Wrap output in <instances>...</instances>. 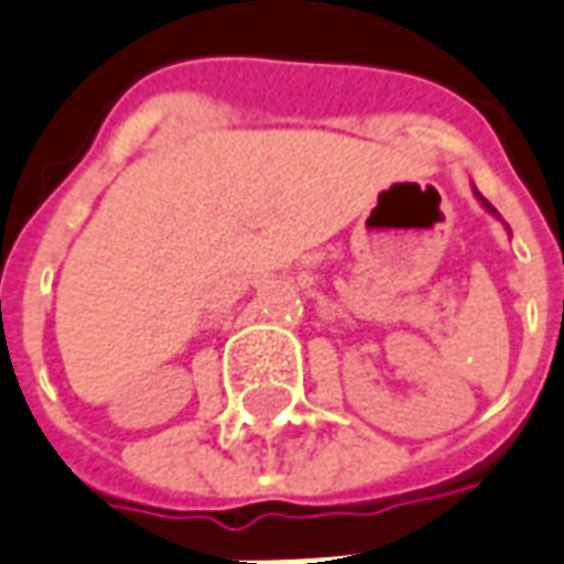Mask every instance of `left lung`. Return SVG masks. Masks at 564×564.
I'll use <instances>...</instances> for the list:
<instances>
[{
    "instance_id": "obj_1",
    "label": "left lung",
    "mask_w": 564,
    "mask_h": 564,
    "mask_svg": "<svg viewBox=\"0 0 564 564\" xmlns=\"http://www.w3.org/2000/svg\"><path fill=\"white\" fill-rule=\"evenodd\" d=\"M475 197H478V200H481V194H478V191H475ZM481 203H485V209H488V213H494V216H497V209H494L491 203H488V200H481Z\"/></svg>"
}]
</instances>
